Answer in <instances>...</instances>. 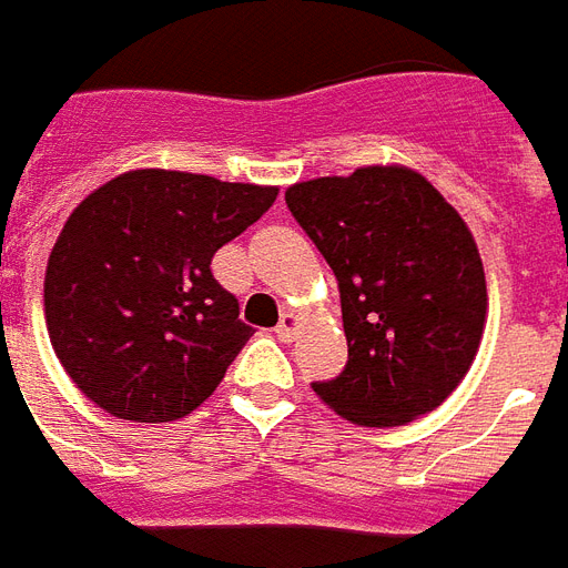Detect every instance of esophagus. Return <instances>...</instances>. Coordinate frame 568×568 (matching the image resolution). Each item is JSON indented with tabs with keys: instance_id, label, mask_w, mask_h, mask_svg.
Listing matches in <instances>:
<instances>
[{
	"instance_id": "esophagus-1",
	"label": "esophagus",
	"mask_w": 568,
	"mask_h": 568,
	"mask_svg": "<svg viewBox=\"0 0 568 568\" xmlns=\"http://www.w3.org/2000/svg\"><path fill=\"white\" fill-rule=\"evenodd\" d=\"M296 329H300V317L293 315V312H284V315H281V321H277V327H275L277 339L291 342L293 336H296Z\"/></svg>"
}]
</instances>
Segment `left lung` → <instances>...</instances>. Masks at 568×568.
<instances>
[{"label":"left lung","instance_id":"8db88e82","mask_svg":"<svg viewBox=\"0 0 568 568\" xmlns=\"http://www.w3.org/2000/svg\"><path fill=\"white\" fill-rule=\"evenodd\" d=\"M284 199L339 281L348 364L312 385L317 397L364 428L437 409L474 364L489 308L468 223L404 164L293 183Z\"/></svg>","mask_w":568,"mask_h":568}]
</instances>
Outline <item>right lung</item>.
Here are the masks:
<instances>
[{
	"mask_svg": "<svg viewBox=\"0 0 568 568\" xmlns=\"http://www.w3.org/2000/svg\"><path fill=\"white\" fill-rule=\"evenodd\" d=\"M277 186L140 168L70 213L45 268V324L75 388L128 422L199 409L253 329L216 284L213 253L253 226Z\"/></svg>",
	"mask_w": 568,
	"mask_h": 568,
	"instance_id": "1",
	"label": "right lung"
}]
</instances>
